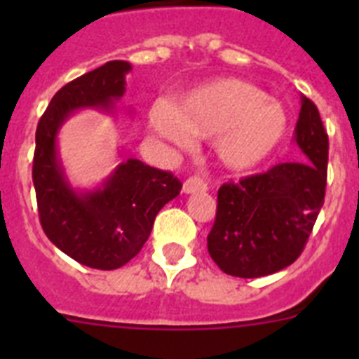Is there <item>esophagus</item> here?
I'll list each match as a JSON object with an SVG mask.
<instances>
[{"label": "esophagus", "mask_w": 359, "mask_h": 359, "mask_svg": "<svg viewBox=\"0 0 359 359\" xmlns=\"http://www.w3.org/2000/svg\"><path fill=\"white\" fill-rule=\"evenodd\" d=\"M207 190V183L203 182L199 176L189 177L185 183H183V192L185 194H194V192H205Z\"/></svg>", "instance_id": "1"}]
</instances>
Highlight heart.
Returning <instances> with one entry per match:
<instances>
[{
	"label": "heart",
	"mask_w": 359,
	"mask_h": 359,
	"mask_svg": "<svg viewBox=\"0 0 359 359\" xmlns=\"http://www.w3.org/2000/svg\"><path fill=\"white\" fill-rule=\"evenodd\" d=\"M151 128L180 147L192 135L217 137V154L226 167L253 169L278 147L287 129L286 111L255 86L224 79L192 91L174 111L156 104L151 111Z\"/></svg>",
	"instance_id": "obj_1"
}]
</instances>
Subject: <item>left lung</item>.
Returning <instances> with one entry per match:
<instances>
[{"mask_svg": "<svg viewBox=\"0 0 359 359\" xmlns=\"http://www.w3.org/2000/svg\"><path fill=\"white\" fill-rule=\"evenodd\" d=\"M300 161L224 183L208 253L226 275L257 278L287 268L304 252L325 198L329 138L318 107L302 97L294 128Z\"/></svg>", "mask_w": 359, "mask_h": 359, "instance_id": "left-lung-1", "label": "left lung"}]
</instances>
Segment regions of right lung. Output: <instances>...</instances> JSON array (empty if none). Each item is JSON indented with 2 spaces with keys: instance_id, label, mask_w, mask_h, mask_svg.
<instances>
[{
  "instance_id": "add662e5",
  "label": "right lung",
  "mask_w": 359,
  "mask_h": 359,
  "mask_svg": "<svg viewBox=\"0 0 359 359\" xmlns=\"http://www.w3.org/2000/svg\"><path fill=\"white\" fill-rule=\"evenodd\" d=\"M128 72L129 62L109 61L62 86L36 131L32 180L41 226L61 252L95 269H116L138 255L158 212L182 190L172 172L135 158L122 161L107 182L91 192H77L66 180L57 156V133L75 111L113 109V100L126 93Z\"/></svg>"
}]
</instances>
